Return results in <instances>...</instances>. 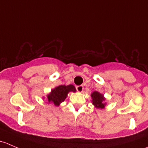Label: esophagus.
Returning <instances> with one entry per match:
<instances>
[{"mask_svg":"<svg viewBox=\"0 0 148 148\" xmlns=\"http://www.w3.org/2000/svg\"><path fill=\"white\" fill-rule=\"evenodd\" d=\"M76 89H77V92H82L84 90V87L82 85H79V86H76Z\"/></svg>","mask_w":148,"mask_h":148,"instance_id":"esophagus-1","label":"esophagus"}]
</instances>
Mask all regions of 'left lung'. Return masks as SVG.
<instances>
[{
	"label": "left lung",
	"mask_w": 148,
	"mask_h": 148,
	"mask_svg": "<svg viewBox=\"0 0 148 148\" xmlns=\"http://www.w3.org/2000/svg\"><path fill=\"white\" fill-rule=\"evenodd\" d=\"M92 98V104L97 108H104L105 103H104V98L102 95L98 92H94L91 95Z\"/></svg>",
	"instance_id": "1"
}]
</instances>
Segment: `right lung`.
Listing matches in <instances>:
<instances>
[{
  "label": "right lung",
  "instance_id": "right-lung-1",
  "mask_svg": "<svg viewBox=\"0 0 148 148\" xmlns=\"http://www.w3.org/2000/svg\"><path fill=\"white\" fill-rule=\"evenodd\" d=\"M69 92H76L74 86L71 84L68 86L60 85L54 89H52L51 92L48 95V102L53 103L56 106H59L61 102L65 100Z\"/></svg>",
  "mask_w": 148,
  "mask_h": 148
}]
</instances>
